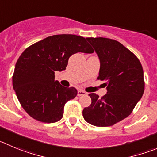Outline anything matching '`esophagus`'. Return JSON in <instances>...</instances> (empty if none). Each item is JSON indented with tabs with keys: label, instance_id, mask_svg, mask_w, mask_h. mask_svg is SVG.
I'll list each match as a JSON object with an SVG mask.
<instances>
[{
	"label": "esophagus",
	"instance_id": "34e87169",
	"mask_svg": "<svg viewBox=\"0 0 157 157\" xmlns=\"http://www.w3.org/2000/svg\"><path fill=\"white\" fill-rule=\"evenodd\" d=\"M86 94H87V93H86L85 91H83V90H78V91H77V95H78L79 97L83 96V95H86Z\"/></svg>",
	"mask_w": 157,
	"mask_h": 157
}]
</instances>
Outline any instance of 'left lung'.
<instances>
[{"label":"left lung","mask_w":157,"mask_h":157,"mask_svg":"<svg viewBox=\"0 0 157 157\" xmlns=\"http://www.w3.org/2000/svg\"><path fill=\"white\" fill-rule=\"evenodd\" d=\"M100 59L98 80H106L108 92L101 98L89 94L91 104L83 118L98 127L111 126L127 118L145 89L143 69L139 59L119 42L107 38H87Z\"/></svg>","instance_id":"obj_1"}]
</instances>
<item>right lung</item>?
I'll return each instance as SVG.
<instances>
[{
	"mask_svg": "<svg viewBox=\"0 0 157 157\" xmlns=\"http://www.w3.org/2000/svg\"><path fill=\"white\" fill-rule=\"evenodd\" d=\"M79 52H94L85 38L55 35L32 44L19 56L12 76L13 88L32 118L45 123L63 118L64 105L77 96V90L55 80V71L66 70L69 58Z\"/></svg>",
	"mask_w": 157,
	"mask_h": 157,
	"instance_id": "1",
	"label": "right lung"
}]
</instances>
